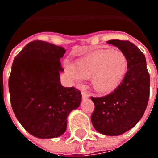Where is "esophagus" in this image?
Wrapping results in <instances>:
<instances>
[{"label":"esophagus","instance_id":"1","mask_svg":"<svg viewBox=\"0 0 158 158\" xmlns=\"http://www.w3.org/2000/svg\"><path fill=\"white\" fill-rule=\"evenodd\" d=\"M89 93H87V92H82V98L83 99H87L89 98Z\"/></svg>","mask_w":158,"mask_h":158}]
</instances>
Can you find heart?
Masks as SVG:
<instances>
[{"instance_id": "1", "label": "heart", "mask_w": 158, "mask_h": 158, "mask_svg": "<svg viewBox=\"0 0 158 158\" xmlns=\"http://www.w3.org/2000/svg\"><path fill=\"white\" fill-rule=\"evenodd\" d=\"M65 69L75 81L90 79L97 93L107 94L117 89L125 79L128 60L120 51L100 50L77 60L74 64L66 62Z\"/></svg>"}]
</instances>
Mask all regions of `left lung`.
<instances>
[{
	"label": "left lung",
	"instance_id": "obj_1",
	"mask_svg": "<svg viewBox=\"0 0 158 158\" xmlns=\"http://www.w3.org/2000/svg\"><path fill=\"white\" fill-rule=\"evenodd\" d=\"M126 56L128 70L121 84L105 97L93 98L95 110L91 120L95 130L108 136L135 127L144 114L149 98L150 76L143 53L130 41L110 40Z\"/></svg>",
	"mask_w": 158,
	"mask_h": 158
}]
</instances>
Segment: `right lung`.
Here are the masks:
<instances>
[{
  "instance_id": "obj_1",
  "label": "right lung",
  "mask_w": 158,
  "mask_h": 158,
  "mask_svg": "<svg viewBox=\"0 0 158 158\" xmlns=\"http://www.w3.org/2000/svg\"><path fill=\"white\" fill-rule=\"evenodd\" d=\"M65 50L43 41H33L14 59L9 78L12 109L17 120L30 135L39 139L62 135L67 116L79 106L80 91L64 88L60 74V59Z\"/></svg>"
}]
</instances>
